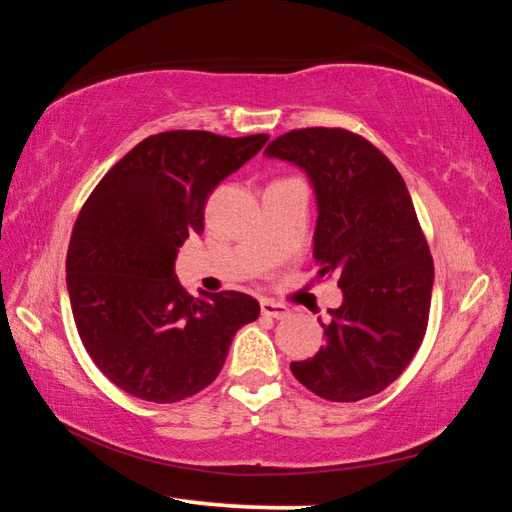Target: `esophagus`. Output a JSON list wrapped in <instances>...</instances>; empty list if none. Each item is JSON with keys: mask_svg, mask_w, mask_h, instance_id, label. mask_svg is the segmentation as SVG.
Listing matches in <instances>:
<instances>
[{"mask_svg": "<svg viewBox=\"0 0 512 512\" xmlns=\"http://www.w3.org/2000/svg\"><path fill=\"white\" fill-rule=\"evenodd\" d=\"M262 314L268 318H287L289 316V309L280 305V302H273V300H262Z\"/></svg>", "mask_w": 512, "mask_h": 512, "instance_id": "esophagus-1", "label": "esophagus"}]
</instances>
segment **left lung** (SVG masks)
Listing matches in <instances>:
<instances>
[{
    "label": "left lung",
    "mask_w": 512,
    "mask_h": 512,
    "mask_svg": "<svg viewBox=\"0 0 512 512\" xmlns=\"http://www.w3.org/2000/svg\"><path fill=\"white\" fill-rule=\"evenodd\" d=\"M266 158L307 173L316 196L318 275L336 273L341 307L320 320L327 341L291 372L329 402H357L402 375L427 332L433 259L400 171L343 128L277 137Z\"/></svg>",
    "instance_id": "8db88e82"
}]
</instances>
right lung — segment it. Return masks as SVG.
<instances>
[{"label":"right lung","instance_id":"obj_1","mask_svg":"<svg viewBox=\"0 0 512 512\" xmlns=\"http://www.w3.org/2000/svg\"><path fill=\"white\" fill-rule=\"evenodd\" d=\"M268 135L169 131L142 140L94 187L67 250L74 323L97 368L121 391L180 402L219 375L237 329L259 316L239 291L192 298L176 277L201 235L212 189L255 158Z\"/></svg>","mask_w":512,"mask_h":512}]
</instances>
